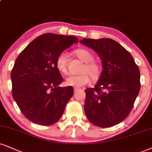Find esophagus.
<instances>
[{
  "label": "esophagus",
  "instance_id": "obj_1",
  "mask_svg": "<svg viewBox=\"0 0 152 152\" xmlns=\"http://www.w3.org/2000/svg\"><path fill=\"white\" fill-rule=\"evenodd\" d=\"M79 90H80V89H78V88H75V87L74 88V91H75V93H76L77 91H79Z\"/></svg>",
  "mask_w": 152,
  "mask_h": 152
}]
</instances>
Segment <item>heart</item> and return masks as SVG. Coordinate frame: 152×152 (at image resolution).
<instances>
[{
  "instance_id": "b5f03b06",
  "label": "heart",
  "mask_w": 152,
  "mask_h": 152,
  "mask_svg": "<svg viewBox=\"0 0 152 152\" xmlns=\"http://www.w3.org/2000/svg\"><path fill=\"white\" fill-rule=\"evenodd\" d=\"M78 58L85 62V65L81 69V74L79 75H70L65 80V85L75 88L81 87L87 85L90 82V77L94 81H96L102 75V67L100 64L94 61L93 53L87 48H78L75 51ZM67 53L62 52L57 56L56 66L59 72L66 74L67 72Z\"/></svg>"
}]
</instances>
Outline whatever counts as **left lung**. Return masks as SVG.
Masks as SVG:
<instances>
[{"mask_svg":"<svg viewBox=\"0 0 152 152\" xmlns=\"http://www.w3.org/2000/svg\"><path fill=\"white\" fill-rule=\"evenodd\" d=\"M81 44L98 53L102 75L94 88L85 91L88 120L100 128H108L126 118L140 89V72L131 54L110 39H83Z\"/></svg>","mask_w":152,"mask_h":152,"instance_id":"obj_1","label":"left lung"}]
</instances>
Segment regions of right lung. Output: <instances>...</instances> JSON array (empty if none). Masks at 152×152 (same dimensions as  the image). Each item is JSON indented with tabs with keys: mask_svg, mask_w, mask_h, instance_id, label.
Returning a JSON list of instances; mask_svg holds the SVG:
<instances>
[{
	"mask_svg": "<svg viewBox=\"0 0 152 152\" xmlns=\"http://www.w3.org/2000/svg\"><path fill=\"white\" fill-rule=\"evenodd\" d=\"M78 39L74 36L44 34L18 56L12 71V94L23 115L34 123L50 125L63 115L74 94L71 86L59 87L63 77L57 56Z\"/></svg>",
	"mask_w": 152,
	"mask_h": 152,
	"instance_id": "1",
	"label": "right lung"
}]
</instances>
